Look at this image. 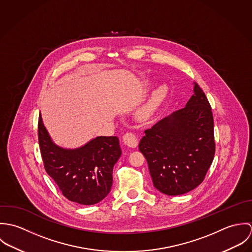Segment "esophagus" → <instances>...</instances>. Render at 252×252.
I'll return each mask as SVG.
<instances>
[{"mask_svg": "<svg viewBox=\"0 0 252 252\" xmlns=\"http://www.w3.org/2000/svg\"><path fill=\"white\" fill-rule=\"evenodd\" d=\"M123 142H124V144L130 146V147H136L138 145V143H139L137 136L134 133H131V132L126 133L123 136Z\"/></svg>", "mask_w": 252, "mask_h": 252, "instance_id": "1", "label": "esophagus"}]
</instances>
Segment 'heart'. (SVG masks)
Instances as JSON below:
<instances>
[{
    "instance_id": "b5f03b06",
    "label": "heart",
    "mask_w": 252,
    "mask_h": 252,
    "mask_svg": "<svg viewBox=\"0 0 252 252\" xmlns=\"http://www.w3.org/2000/svg\"><path fill=\"white\" fill-rule=\"evenodd\" d=\"M166 93H167L166 88L164 86L159 87L153 92V94L151 95V98L149 99L147 105L144 107L143 110L144 117H148L154 111V109L162 103V101L166 97Z\"/></svg>"
}]
</instances>
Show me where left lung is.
<instances>
[{
    "label": "left lung",
    "mask_w": 252,
    "mask_h": 252,
    "mask_svg": "<svg viewBox=\"0 0 252 252\" xmlns=\"http://www.w3.org/2000/svg\"><path fill=\"white\" fill-rule=\"evenodd\" d=\"M194 84L186 106L145 130L139 144L154 187L170 196L201 184L216 153L212 108L203 90Z\"/></svg>",
    "instance_id": "obj_1"
}]
</instances>
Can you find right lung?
Returning a JSON list of instances; mask_svg holds the SVG:
<instances>
[{
    "label": "right lung",
    "mask_w": 252,
    "mask_h": 252,
    "mask_svg": "<svg viewBox=\"0 0 252 252\" xmlns=\"http://www.w3.org/2000/svg\"><path fill=\"white\" fill-rule=\"evenodd\" d=\"M37 136L43 166L63 196L90 206L107 197L112 170L121 155L117 137H97L81 147L66 149L50 139L39 114Z\"/></svg>",
    "instance_id": "1"
}]
</instances>
